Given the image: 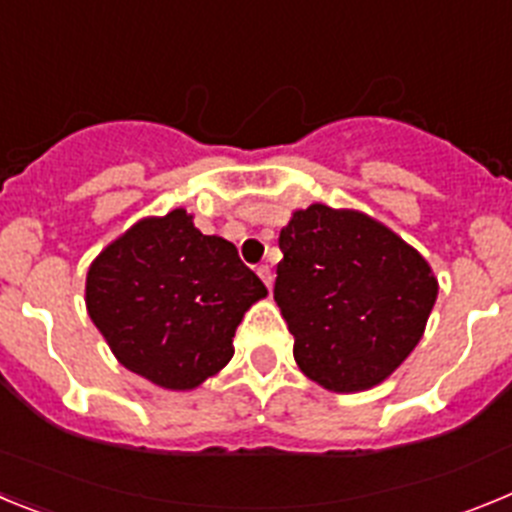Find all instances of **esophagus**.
<instances>
[{"label":"esophagus","mask_w":512,"mask_h":512,"mask_svg":"<svg viewBox=\"0 0 512 512\" xmlns=\"http://www.w3.org/2000/svg\"><path fill=\"white\" fill-rule=\"evenodd\" d=\"M256 274H259L261 277V282L266 284V287H271V284H274V271L269 269V266H259V269H256Z\"/></svg>","instance_id":"obj_1"}]
</instances>
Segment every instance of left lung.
I'll return each mask as SVG.
<instances>
[{"label": "left lung", "instance_id": "left-lung-1", "mask_svg": "<svg viewBox=\"0 0 512 512\" xmlns=\"http://www.w3.org/2000/svg\"><path fill=\"white\" fill-rule=\"evenodd\" d=\"M277 300L300 372L330 392L372 390L425 333L431 264L374 217L310 205L279 233Z\"/></svg>", "mask_w": 512, "mask_h": 512}]
</instances>
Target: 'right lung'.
I'll use <instances>...</instances> for the list:
<instances>
[{
    "label": "right lung",
    "mask_w": 512,
    "mask_h": 512,
    "mask_svg": "<svg viewBox=\"0 0 512 512\" xmlns=\"http://www.w3.org/2000/svg\"><path fill=\"white\" fill-rule=\"evenodd\" d=\"M266 287L230 241L182 207L143 217L87 271V312L125 369L156 387L197 390L233 359V336Z\"/></svg>",
    "instance_id": "1"
}]
</instances>
